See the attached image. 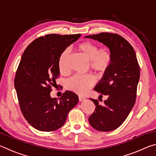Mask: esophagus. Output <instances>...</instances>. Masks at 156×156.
<instances>
[{
	"label": "esophagus",
	"mask_w": 156,
	"mask_h": 156,
	"mask_svg": "<svg viewBox=\"0 0 156 156\" xmlns=\"http://www.w3.org/2000/svg\"><path fill=\"white\" fill-rule=\"evenodd\" d=\"M78 100H79V101H80V102H82V101H84V100H85L86 98L83 97V96H79Z\"/></svg>",
	"instance_id": "34e87169"
}]
</instances>
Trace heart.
<instances>
[{
  "label": "heart",
  "instance_id": "obj_1",
  "mask_svg": "<svg viewBox=\"0 0 156 156\" xmlns=\"http://www.w3.org/2000/svg\"><path fill=\"white\" fill-rule=\"evenodd\" d=\"M78 50L89 62V67L98 74H102L109 69L112 62V54L107 48L100 49L97 44L90 42H83L78 47ZM69 51L65 50L60 55L58 66L61 73L67 72ZM94 79L91 76H74L67 81L66 87L69 90L79 95H84L93 85Z\"/></svg>",
  "mask_w": 156,
  "mask_h": 156
}]
</instances>
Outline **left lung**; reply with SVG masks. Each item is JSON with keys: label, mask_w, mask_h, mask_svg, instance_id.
Here are the masks:
<instances>
[{"label": "left lung", "mask_w": 156, "mask_h": 156, "mask_svg": "<svg viewBox=\"0 0 156 156\" xmlns=\"http://www.w3.org/2000/svg\"><path fill=\"white\" fill-rule=\"evenodd\" d=\"M107 47L112 54V62L94 90L106 96L104 105L89 98L96 106L89 122L99 131H111L122 125L133 108L140 79V67L135 51L127 41L116 34L100 33L89 35Z\"/></svg>", "instance_id": "1"}]
</instances>
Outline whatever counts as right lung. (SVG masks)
Returning <instances> with one entry per match:
<instances>
[{"label":"right lung","mask_w":156,"mask_h":156,"mask_svg":"<svg viewBox=\"0 0 156 156\" xmlns=\"http://www.w3.org/2000/svg\"><path fill=\"white\" fill-rule=\"evenodd\" d=\"M80 36L48 34L40 37L29 44L21 57L15 89L25 118L39 131L60 129L69 111L78 104V97L72 91H65L58 99L51 98L50 92L60 75V55Z\"/></svg>","instance_id":"right-lung-1"}]
</instances>
